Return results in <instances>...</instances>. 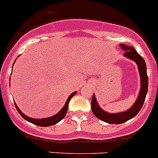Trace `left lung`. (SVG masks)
Wrapping results in <instances>:
<instances>
[{
  "label": "left lung",
  "mask_w": 158,
  "mask_h": 158,
  "mask_svg": "<svg viewBox=\"0 0 158 158\" xmlns=\"http://www.w3.org/2000/svg\"><path fill=\"white\" fill-rule=\"evenodd\" d=\"M120 47L123 51H124V57L131 59L137 64L140 76V90L136 100L131 107L127 110L118 113H109L102 110L98 103L95 94H93L92 99V112L97 118L108 124H122L134 118L141 110L148 91V77H147L145 60L131 46L120 44Z\"/></svg>",
  "instance_id": "1"
}]
</instances>
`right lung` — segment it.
Masks as SVG:
<instances>
[{
    "label": "right lung",
    "instance_id": "right-lung-1",
    "mask_svg": "<svg viewBox=\"0 0 158 158\" xmlns=\"http://www.w3.org/2000/svg\"><path fill=\"white\" fill-rule=\"evenodd\" d=\"M14 62V63H15ZM11 79V77L9 78ZM77 93V92H73V93L70 94L69 96L67 98V100L65 102L64 106H63L60 111L56 114L55 115L52 116V117H49V118H40V119H37V118H30L28 116H27L26 114H23L21 110H19V108L18 107V106L16 105V103L15 102V107H16L17 111L19 112V114L23 117L26 121H29V122L32 123V124H35V125H37V126H40V127H48V126H52V125H54V124H57L59 123V121H62L63 118H65V116H66V113H67V110H68V105H69V100L72 99V97Z\"/></svg>",
    "mask_w": 158,
    "mask_h": 158
}]
</instances>
